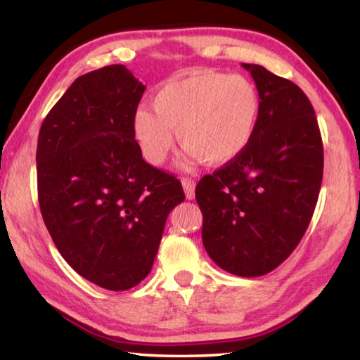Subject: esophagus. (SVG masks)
Wrapping results in <instances>:
<instances>
[{
	"label": "esophagus",
	"mask_w": 360,
	"mask_h": 360,
	"mask_svg": "<svg viewBox=\"0 0 360 360\" xmlns=\"http://www.w3.org/2000/svg\"><path fill=\"white\" fill-rule=\"evenodd\" d=\"M182 188H184V193L187 200H192L195 197V181L192 178H182Z\"/></svg>",
	"instance_id": "obj_1"
}]
</instances>
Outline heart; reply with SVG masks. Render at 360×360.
<instances>
[{
  "instance_id": "1",
  "label": "heart",
  "mask_w": 360,
  "mask_h": 360,
  "mask_svg": "<svg viewBox=\"0 0 360 360\" xmlns=\"http://www.w3.org/2000/svg\"><path fill=\"white\" fill-rule=\"evenodd\" d=\"M152 109L141 106L133 117V135L149 163L167 162L176 130L191 160L224 165L251 143L260 98L246 77L197 71L162 85L152 98Z\"/></svg>"
}]
</instances>
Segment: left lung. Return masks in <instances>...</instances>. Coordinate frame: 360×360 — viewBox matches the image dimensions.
Returning <instances> with one entry per match:
<instances>
[{
  "instance_id": "8db88e82",
  "label": "left lung",
  "mask_w": 360,
  "mask_h": 360,
  "mask_svg": "<svg viewBox=\"0 0 360 360\" xmlns=\"http://www.w3.org/2000/svg\"><path fill=\"white\" fill-rule=\"evenodd\" d=\"M260 98L248 148L195 187L202 238L222 270L254 278L275 270L303 238L324 169L321 131L303 90L264 66L243 63Z\"/></svg>"
}]
</instances>
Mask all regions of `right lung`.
<instances>
[{
	"mask_svg": "<svg viewBox=\"0 0 360 360\" xmlns=\"http://www.w3.org/2000/svg\"><path fill=\"white\" fill-rule=\"evenodd\" d=\"M146 90L124 65L77 77L39 130L44 224L62 257L108 290L149 275L167 217L184 202L174 176L144 162L133 117Z\"/></svg>",
	"mask_w": 360,
	"mask_h": 360,
	"instance_id": "1",
	"label": "right lung"
}]
</instances>
